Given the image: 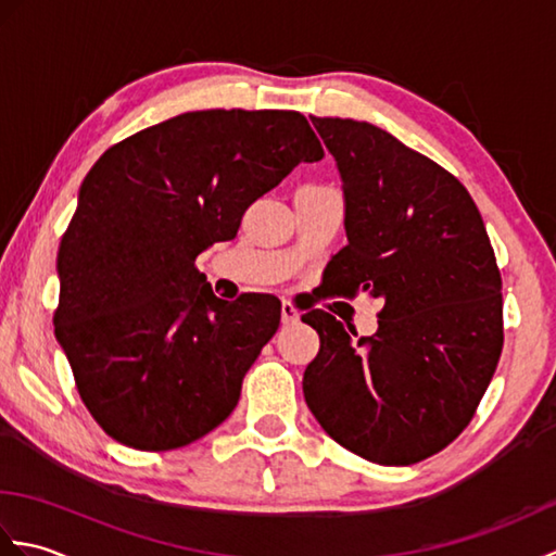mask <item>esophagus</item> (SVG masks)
Segmentation results:
<instances>
[{"instance_id":"obj_1","label":"esophagus","mask_w":556,"mask_h":556,"mask_svg":"<svg viewBox=\"0 0 556 556\" xmlns=\"http://www.w3.org/2000/svg\"><path fill=\"white\" fill-rule=\"evenodd\" d=\"M281 323H285V325L299 323V308H296V305H293L291 301L281 303Z\"/></svg>"}]
</instances>
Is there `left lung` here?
<instances>
[{
	"label": "left lung",
	"instance_id": "left-lung-1",
	"mask_svg": "<svg viewBox=\"0 0 556 556\" xmlns=\"http://www.w3.org/2000/svg\"><path fill=\"white\" fill-rule=\"evenodd\" d=\"M344 191L349 245L332 289L382 303L377 332L323 311L303 396L323 430L380 466H410L454 442L497 368L502 277L464 186L368 122L311 116Z\"/></svg>",
	"mask_w": 556,
	"mask_h": 556
}]
</instances>
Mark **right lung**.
Listing matches in <instances>:
<instances>
[{
  "label": "right lung",
  "mask_w": 556,
  "mask_h": 556,
  "mask_svg": "<svg viewBox=\"0 0 556 556\" xmlns=\"http://www.w3.org/2000/svg\"><path fill=\"white\" fill-rule=\"evenodd\" d=\"M323 155L299 112L205 110L92 164L59 245L54 334L83 404L116 442L167 452L231 416L281 303L217 299L195 257L231 241L248 205Z\"/></svg>",
  "instance_id": "add662e5"
}]
</instances>
